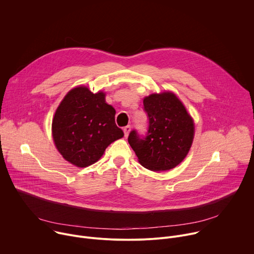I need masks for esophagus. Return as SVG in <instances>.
<instances>
[{
    "label": "esophagus",
    "instance_id": "34e87169",
    "mask_svg": "<svg viewBox=\"0 0 254 254\" xmlns=\"http://www.w3.org/2000/svg\"><path fill=\"white\" fill-rule=\"evenodd\" d=\"M130 129H131V127H130V126H127V127H124V132H125V136H127V135H128V133H129Z\"/></svg>",
    "mask_w": 254,
    "mask_h": 254
}]
</instances>
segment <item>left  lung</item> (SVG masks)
Instances as JSON below:
<instances>
[{"instance_id": "8db88e82", "label": "left lung", "mask_w": 254, "mask_h": 254, "mask_svg": "<svg viewBox=\"0 0 254 254\" xmlns=\"http://www.w3.org/2000/svg\"><path fill=\"white\" fill-rule=\"evenodd\" d=\"M143 110L149 117L148 132L141 136L131 130L128 143L146 169L171 170L190 151L195 132L193 119L182 101L170 91L144 97Z\"/></svg>"}]
</instances>
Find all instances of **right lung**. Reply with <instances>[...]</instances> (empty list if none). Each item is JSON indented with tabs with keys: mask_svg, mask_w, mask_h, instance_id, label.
Listing matches in <instances>:
<instances>
[{
	"mask_svg": "<svg viewBox=\"0 0 254 254\" xmlns=\"http://www.w3.org/2000/svg\"><path fill=\"white\" fill-rule=\"evenodd\" d=\"M116 110L105 93L86 86L71 89L60 102L52 121V136L62 157L78 168L97 162L105 149L124 136L115 121Z\"/></svg>",
	"mask_w": 254,
	"mask_h": 254,
	"instance_id": "obj_1",
	"label": "right lung"
}]
</instances>
